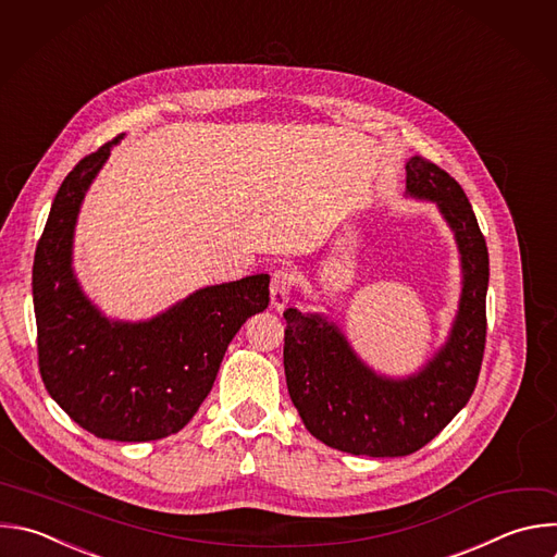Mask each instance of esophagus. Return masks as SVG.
<instances>
[{
    "mask_svg": "<svg viewBox=\"0 0 557 557\" xmlns=\"http://www.w3.org/2000/svg\"><path fill=\"white\" fill-rule=\"evenodd\" d=\"M290 286H293V273L288 269H277L271 277V308L273 310L280 312L286 308Z\"/></svg>",
    "mask_w": 557,
    "mask_h": 557,
    "instance_id": "34e87169",
    "label": "esophagus"
}]
</instances>
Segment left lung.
<instances>
[{"instance_id": "1", "label": "left lung", "mask_w": 557, "mask_h": 557, "mask_svg": "<svg viewBox=\"0 0 557 557\" xmlns=\"http://www.w3.org/2000/svg\"><path fill=\"white\" fill-rule=\"evenodd\" d=\"M407 197L431 201L455 234L461 295L444 345L416 374L374 372L341 327L321 312L286 308L284 372L306 429L330 448L405 457L426 446L468 405L485 349L490 258L461 185L433 161H407Z\"/></svg>"}]
</instances>
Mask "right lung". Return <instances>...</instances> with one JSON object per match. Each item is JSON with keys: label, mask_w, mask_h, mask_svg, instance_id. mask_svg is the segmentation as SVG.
I'll list each match as a JSON object with an SVG mask.
<instances>
[{"label": "right lung", "mask_w": 557, "mask_h": 557, "mask_svg": "<svg viewBox=\"0 0 557 557\" xmlns=\"http://www.w3.org/2000/svg\"><path fill=\"white\" fill-rule=\"evenodd\" d=\"M81 159L54 197L33 267L39 369L85 431L152 442L181 431L212 392L227 345L269 306L267 273L195 290L144 319H109L74 273V232L89 185L122 139Z\"/></svg>", "instance_id": "right-lung-1"}]
</instances>
